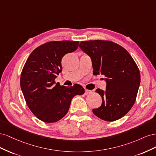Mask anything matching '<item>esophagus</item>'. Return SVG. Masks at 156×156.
<instances>
[{"label":"esophagus","mask_w":156,"mask_h":156,"mask_svg":"<svg viewBox=\"0 0 156 156\" xmlns=\"http://www.w3.org/2000/svg\"><path fill=\"white\" fill-rule=\"evenodd\" d=\"M92 92V90H90L85 89V92H84V94H85V95H88V94H91Z\"/></svg>","instance_id":"1"}]
</instances>
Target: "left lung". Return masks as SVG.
<instances>
[{"instance_id":"obj_1","label":"left lung","mask_w":156,"mask_h":156,"mask_svg":"<svg viewBox=\"0 0 156 156\" xmlns=\"http://www.w3.org/2000/svg\"><path fill=\"white\" fill-rule=\"evenodd\" d=\"M79 48L90 56L94 75H105L106 90L98 88L101 105L93 113L101 120L121 119L134 105L140 82L139 69L130 54L115 42L105 40L81 41Z\"/></svg>"}]
</instances>
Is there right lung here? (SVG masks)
Instances as JSON below:
<instances>
[{"label": "right lung", "instance_id": "right-lung-1", "mask_svg": "<svg viewBox=\"0 0 156 156\" xmlns=\"http://www.w3.org/2000/svg\"><path fill=\"white\" fill-rule=\"evenodd\" d=\"M79 41H53L33 51L23 67L21 88L27 106L39 120L53 123L67 114L72 98L84 93L78 84L73 87L55 85V79L62 70L63 56L72 53Z\"/></svg>", "mask_w": 156, "mask_h": 156}]
</instances>
